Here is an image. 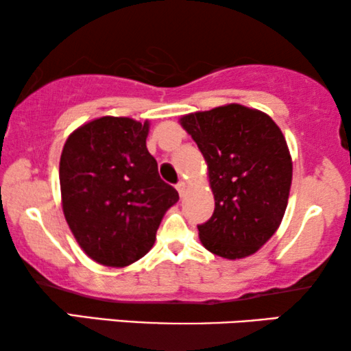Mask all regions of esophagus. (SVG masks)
<instances>
[{"mask_svg": "<svg viewBox=\"0 0 351 351\" xmlns=\"http://www.w3.org/2000/svg\"><path fill=\"white\" fill-rule=\"evenodd\" d=\"M176 189H177V191H179V195H180V196H184V195H185V191H186V184H185V180H180L179 184L176 185Z\"/></svg>", "mask_w": 351, "mask_h": 351, "instance_id": "34e87169", "label": "esophagus"}]
</instances>
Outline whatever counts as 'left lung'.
<instances>
[{"label":"left lung","instance_id":"obj_1","mask_svg":"<svg viewBox=\"0 0 351 351\" xmlns=\"http://www.w3.org/2000/svg\"><path fill=\"white\" fill-rule=\"evenodd\" d=\"M209 169L214 214L198 225L215 256L243 258L258 251L280 227L292 180L281 129L268 114L232 104L180 119Z\"/></svg>","mask_w":351,"mask_h":351}]
</instances>
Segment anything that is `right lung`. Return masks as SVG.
Listing matches in <instances>:
<instances>
[{"mask_svg": "<svg viewBox=\"0 0 351 351\" xmlns=\"http://www.w3.org/2000/svg\"><path fill=\"white\" fill-rule=\"evenodd\" d=\"M148 123L104 117L71 134L60 156L62 206L76 241L93 261L126 267L156 239L179 201L147 150Z\"/></svg>", "mask_w": 351, "mask_h": 351, "instance_id": "right-lung-1", "label": "right lung"}]
</instances>
